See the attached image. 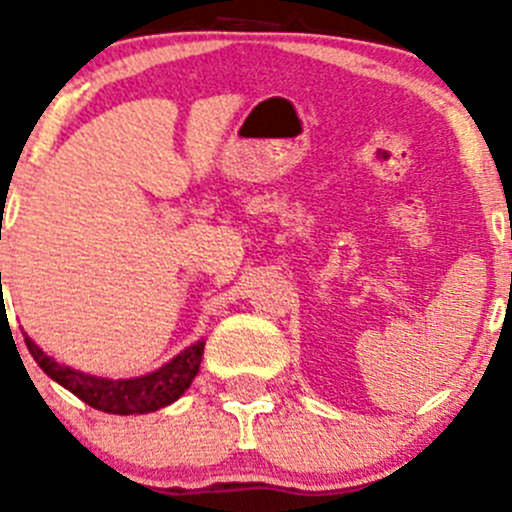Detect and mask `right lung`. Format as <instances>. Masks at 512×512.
<instances>
[{"mask_svg": "<svg viewBox=\"0 0 512 512\" xmlns=\"http://www.w3.org/2000/svg\"><path fill=\"white\" fill-rule=\"evenodd\" d=\"M2 277V275H0ZM27 349L32 352L36 364L44 369L49 379L69 389L71 394L79 396L84 404L94 406V409L103 411V414H118V416H131V414H151V411L163 409V406L173 404L180 396L188 391L193 379L200 371V361H203L205 342H195L193 347L183 349L178 356L163 364L160 369L151 371L146 376H136V379H101V376L84 374L71 366L59 364L44 354L32 339L24 334Z\"/></svg>", "mask_w": 512, "mask_h": 512, "instance_id": "right-lung-1", "label": "right lung"}]
</instances>
